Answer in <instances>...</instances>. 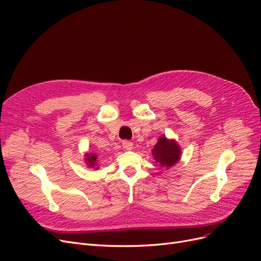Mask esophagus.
I'll use <instances>...</instances> for the list:
<instances>
[{"mask_svg":"<svg viewBox=\"0 0 261 261\" xmlns=\"http://www.w3.org/2000/svg\"><path fill=\"white\" fill-rule=\"evenodd\" d=\"M122 147L125 150H132L133 149V143L130 141H123L122 142Z\"/></svg>","mask_w":261,"mask_h":261,"instance_id":"esophagus-1","label":"esophagus"}]
</instances>
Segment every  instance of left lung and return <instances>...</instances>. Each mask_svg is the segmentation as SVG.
<instances>
[{
    "label": "left lung",
    "mask_w": 261,
    "mask_h": 261,
    "mask_svg": "<svg viewBox=\"0 0 261 261\" xmlns=\"http://www.w3.org/2000/svg\"><path fill=\"white\" fill-rule=\"evenodd\" d=\"M151 153L161 168L170 169L180 160L181 148L174 139L170 140L162 134L159 137L155 147L152 148Z\"/></svg>",
    "instance_id": "8db88e82"
}]
</instances>
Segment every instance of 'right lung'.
Returning a JSON list of instances; mask_svg holds the SVG:
<instances>
[{
    "instance_id": "add662e5",
    "label": "right lung",
    "mask_w": 261,
    "mask_h": 261,
    "mask_svg": "<svg viewBox=\"0 0 261 261\" xmlns=\"http://www.w3.org/2000/svg\"><path fill=\"white\" fill-rule=\"evenodd\" d=\"M84 157H85L84 160H85V163H86L87 167L95 169V170L99 169V157H98V155H96V153L86 152Z\"/></svg>"
}]
</instances>
